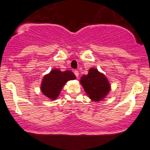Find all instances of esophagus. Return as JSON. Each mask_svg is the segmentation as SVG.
<instances>
[{"mask_svg": "<svg viewBox=\"0 0 150 150\" xmlns=\"http://www.w3.org/2000/svg\"><path fill=\"white\" fill-rule=\"evenodd\" d=\"M74 73H75V76H76L77 77H79V71H77V70H75V71H74Z\"/></svg>", "mask_w": 150, "mask_h": 150, "instance_id": "1", "label": "esophagus"}]
</instances>
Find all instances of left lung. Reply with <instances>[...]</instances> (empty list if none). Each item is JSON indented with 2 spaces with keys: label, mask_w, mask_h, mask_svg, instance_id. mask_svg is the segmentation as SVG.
<instances>
[{
  "label": "left lung",
  "mask_w": 150,
  "mask_h": 150,
  "mask_svg": "<svg viewBox=\"0 0 150 150\" xmlns=\"http://www.w3.org/2000/svg\"><path fill=\"white\" fill-rule=\"evenodd\" d=\"M80 82L85 92L93 101H100L110 90L107 79L96 69L89 70L88 75L81 77Z\"/></svg>",
  "instance_id": "left-lung-1"
}]
</instances>
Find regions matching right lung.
Instances as JSON below:
<instances>
[{"label": "right lung", "mask_w": 150, "mask_h": 150, "mask_svg": "<svg viewBox=\"0 0 150 150\" xmlns=\"http://www.w3.org/2000/svg\"><path fill=\"white\" fill-rule=\"evenodd\" d=\"M75 78V75L71 71L62 72L58 69H54L43 77L41 86V91L45 96L54 100L58 97L66 81Z\"/></svg>", "instance_id": "obj_1"}]
</instances>
